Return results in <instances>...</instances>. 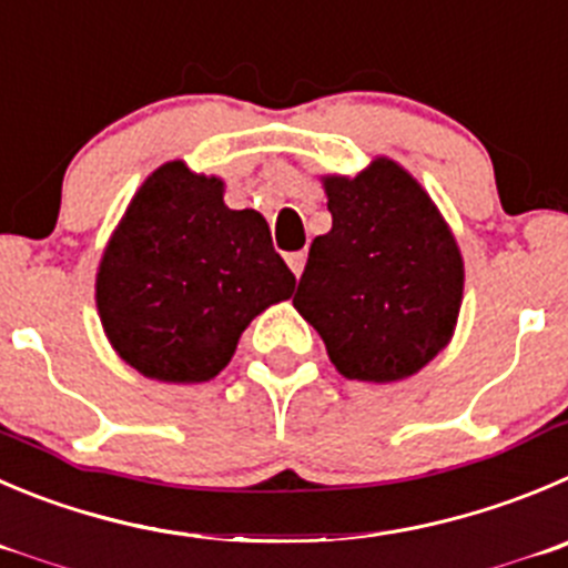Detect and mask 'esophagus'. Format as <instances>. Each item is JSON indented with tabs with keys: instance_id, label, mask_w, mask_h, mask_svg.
I'll list each match as a JSON object with an SVG mask.
<instances>
[{
	"instance_id": "34e87169",
	"label": "esophagus",
	"mask_w": 568,
	"mask_h": 568,
	"mask_svg": "<svg viewBox=\"0 0 568 568\" xmlns=\"http://www.w3.org/2000/svg\"><path fill=\"white\" fill-rule=\"evenodd\" d=\"M287 264H290V267H293V273L298 275V278H301V273H304V264H306V253H304V251L290 253V256H287Z\"/></svg>"
}]
</instances>
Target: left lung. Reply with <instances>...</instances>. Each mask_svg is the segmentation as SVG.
I'll list each match as a JSON object with an SVG mask.
<instances>
[{
	"mask_svg": "<svg viewBox=\"0 0 568 568\" xmlns=\"http://www.w3.org/2000/svg\"><path fill=\"white\" fill-rule=\"evenodd\" d=\"M332 231L315 236L293 304L345 379H407L455 334L463 256L418 181L390 159L326 175Z\"/></svg>",
	"mask_w": 568,
	"mask_h": 568,
	"instance_id": "left-lung-1",
	"label": "left lung"
}]
</instances>
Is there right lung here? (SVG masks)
I'll use <instances>...</instances> for the list:
<instances>
[{"mask_svg": "<svg viewBox=\"0 0 568 568\" xmlns=\"http://www.w3.org/2000/svg\"><path fill=\"white\" fill-rule=\"evenodd\" d=\"M225 183L166 161L133 194L97 270V312L113 351L148 379L220 374L242 332L295 290L267 220L225 206Z\"/></svg>", "mask_w": 568, "mask_h": 568, "instance_id": "obj_1", "label": "right lung"}]
</instances>
